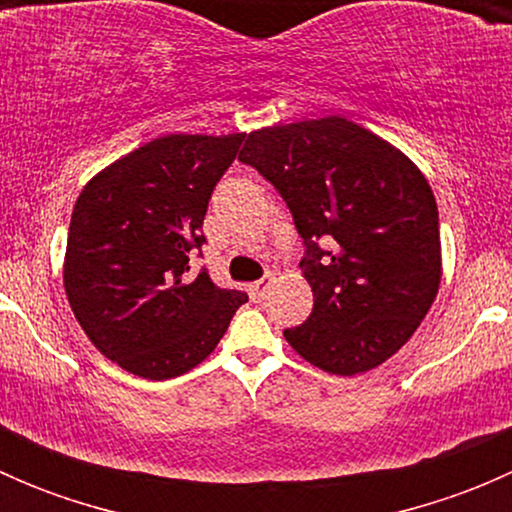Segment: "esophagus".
<instances>
[{
    "mask_svg": "<svg viewBox=\"0 0 512 512\" xmlns=\"http://www.w3.org/2000/svg\"><path fill=\"white\" fill-rule=\"evenodd\" d=\"M272 282H275V277H272V275H265V277H262V280H257L255 285H252V299H257V302H262Z\"/></svg>",
    "mask_w": 512,
    "mask_h": 512,
    "instance_id": "esophagus-1",
    "label": "esophagus"
}]
</instances>
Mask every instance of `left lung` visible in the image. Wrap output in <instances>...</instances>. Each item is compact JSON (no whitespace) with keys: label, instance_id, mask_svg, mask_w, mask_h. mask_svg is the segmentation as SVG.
I'll list each match as a JSON object with an SVG mask.
<instances>
[{"label":"left lung","instance_id":"8db88e82","mask_svg":"<svg viewBox=\"0 0 512 512\" xmlns=\"http://www.w3.org/2000/svg\"><path fill=\"white\" fill-rule=\"evenodd\" d=\"M287 203L314 292L285 339L309 364L354 376L411 339L441 285L433 190L391 143L342 116L252 131L240 151Z\"/></svg>","mask_w":512,"mask_h":512}]
</instances>
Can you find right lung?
I'll use <instances>...</instances> for the list:
<instances>
[{"mask_svg":"<svg viewBox=\"0 0 512 512\" xmlns=\"http://www.w3.org/2000/svg\"><path fill=\"white\" fill-rule=\"evenodd\" d=\"M242 138H156L103 168L76 200L66 297L98 352L131 374L165 381L190 371L247 302L205 270L188 275L205 245L208 200Z\"/></svg>","mask_w":512,"mask_h":512,"instance_id":"obj_1","label":"right lung"}]
</instances>
